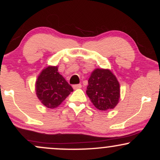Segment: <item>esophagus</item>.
Returning a JSON list of instances; mask_svg holds the SVG:
<instances>
[{
    "label": "esophagus",
    "mask_w": 160,
    "mask_h": 160,
    "mask_svg": "<svg viewBox=\"0 0 160 160\" xmlns=\"http://www.w3.org/2000/svg\"><path fill=\"white\" fill-rule=\"evenodd\" d=\"M82 87L81 84H76V85H74L73 86V88H74V89H80V88Z\"/></svg>",
    "instance_id": "esophagus-1"
}]
</instances>
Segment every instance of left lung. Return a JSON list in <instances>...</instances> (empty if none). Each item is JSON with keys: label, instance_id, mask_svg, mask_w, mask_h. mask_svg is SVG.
<instances>
[{"label": "left lung", "instance_id": "left-lung-1", "mask_svg": "<svg viewBox=\"0 0 160 160\" xmlns=\"http://www.w3.org/2000/svg\"><path fill=\"white\" fill-rule=\"evenodd\" d=\"M86 94L100 111L113 109L120 98V83L109 69L96 68L88 80Z\"/></svg>", "mask_w": 160, "mask_h": 160}]
</instances>
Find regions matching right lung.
<instances>
[{
  "label": "right lung",
  "mask_w": 160,
  "mask_h": 160,
  "mask_svg": "<svg viewBox=\"0 0 160 160\" xmlns=\"http://www.w3.org/2000/svg\"><path fill=\"white\" fill-rule=\"evenodd\" d=\"M38 98L45 107L56 108L73 92L65 79L58 73V66H48L40 73L35 82Z\"/></svg>",
  "instance_id": "obj_1"
}]
</instances>
